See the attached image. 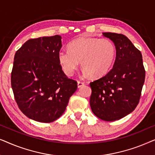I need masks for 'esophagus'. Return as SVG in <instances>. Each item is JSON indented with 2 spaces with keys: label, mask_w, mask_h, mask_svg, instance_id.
<instances>
[{
  "label": "esophagus",
  "mask_w": 155,
  "mask_h": 155,
  "mask_svg": "<svg viewBox=\"0 0 155 155\" xmlns=\"http://www.w3.org/2000/svg\"><path fill=\"white\" fill-rule=\"evenodd\" d=\"M84 82H82V81H78V88L82 87L84 86Z\"/></svg>",
  "instance_id": "obj_1"
}]
</instances>
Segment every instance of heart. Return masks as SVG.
Segmentation results:
<instances>
[{"label": "heart", "mask_w": 155, "mask_h": 155, "mask_svg": "<svg viewBox=\"0 0 155 155\" xmlns=\"http://www.w3.org/2000/svg\"><path fill=\"white\" fill-rule=\"evenodd\" d=\"M116 47L112 41L97 37H81L68 44V51H61L58 60L67 75H73L80 62L87 75H105L113 66Z\"/></svg>", "instance_id": "1"}]
</instances>
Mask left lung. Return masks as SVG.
<instances>
[{
  "instance_id": "1",
  "label": "left lung",
  "mask_w": 155,
  "mask_h": 155,
  "mask_svg": "<svg viewBox=\"0 0 155 155\" xmlns=\"http://www.w3.org/2000/svg\"><path fill=\"white\" fill-rule=\"evenodd\" d=\"M116 47L112 69L107 75L90 82V102L95 116L106 121L119 120L138 104L145 78L142 54L126 36L104 32Z\"/></svg>"
}]
</instances>
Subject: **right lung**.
I'll use <instances>...</instances> for the list:
<instances>
[{
	"instance_id": "right-lung-1",
	"label": "right lung",
	"mask_w": 155,
	"mask_h": 155,
	"mask_svg": "<svg viewBox=\"0 0 155 155\" xmlns=\"http://www.w3.org/2000/svg\"><path fill=\"white\" fill-rule=\"evenodd\" d=\"M61 46L59 35L30 39L15 54L11 73L15 99L21 111L36 121L58 119L78 88L58 62Z\"/></svg>"
}]
</instances>
